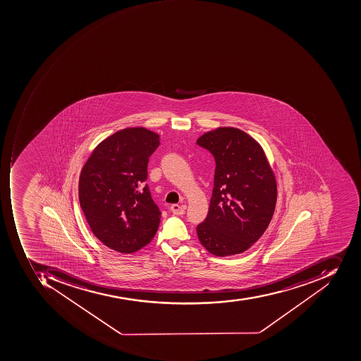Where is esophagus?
<instances>
[{
	"label": "esophagus",
	"instance_id": "obj_1",
	"mask_svg": "<svg viewBox=\"0 0 361 361\" xmlns=\"http://www.w3.org/2000/svg\"><path fill=\"white\" fill-rule=\"evenodd\" d=\"M185 209H187L185 205H179V204H172L171 207H170V209H171L174 215L184 214V213H185Z\"/></svg>",
	"mask_w": 361,
	"mask_h": 361
}]
</instances>
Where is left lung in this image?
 Here are the masks:
<instances>
[{"label":"left lung","mask_w":361,"mask_h":361,"mask_svg":"<svg viewBox=\"0 0 361 361\" xmlns=\"http://www.w3.org/2000/svg\"><path fill=\"white\" fill-rule=\"evenodd\" d=\"M214 156V188L199 240L217 257L241 254L262 236L274 216L276 181L257 140L235 127H219L197 140Z\"/></svg>","instance_id":"obj_1"}]
</instances>
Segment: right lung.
Wrapping results in <instances>:
<instances>
[{"label": "right lung", "instance_id": "right-lung-1", "mask_svg": "<svg viewBox=\"0 0 361 361\" xmlns=\"http://www.w3.org/2000/svg\"><path fill=\"white\" fill-rule=\"evenodd\" d=\"M159 144L156 133L127 127L99 142L81 170L80 205L94 236L113 250L132 254L157 233L161 213L145 181Z\"/></svg>", "mask_w": 361, "mask_h": 361}]
</instances>
